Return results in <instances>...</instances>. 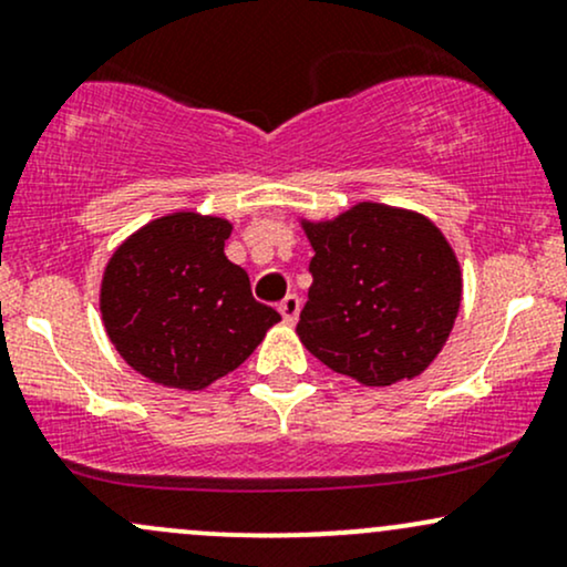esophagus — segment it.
I'll use <instances>...</instances> for the list:
<instances>
[{
    "instance_id": "1",
    "label": "esophagus",
    "mask_w": 567,
    "mask_h": 567,
    "mask_svg": "<svg viewBox=\"0 0 567 567\" xmlns=\"http://www.w3.org/2000/svg\"><path fill=\"white\" fill-rule=\"evenodd\" d=\"M279 315H282V320L288 324H296L298 315H301V301H298V296H288L282 303H279Z\"/></svg>"
}]
</instances>
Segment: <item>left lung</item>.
Masks as SVG:
<instances>
[{
	"label": "left lung",
	"instance_id": "1",
	"mask_svg": "<svg viewBox=\"0 0 567 567\" xmlns=\"http://www.w3.org/2000/svg\"><path fill=\"white\" fill-rule=\"evenodd\" d=\"M301 220L315 258L296 333L317 360L362 386H392L432 365L458 317L461 264L426 216L357 202Z\"/></svg>",
	"mask_w": 567,
	"mask_h": 567
}]
</instances>
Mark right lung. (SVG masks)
Here are the masks:
<instances>
[{"mask_svg":"<svg viewBox=\"0 0 567 567\" xmlns=\"http://www.w3.org/2000/svg\"><path fill=\"white\" fill-rule=\"evenodd\" d=\"M231 220L175 210L143 224L109 258L101 320L143 379L202 392L237 370L282 317L258 303L243 266L226 258Z\"/></svg>","mask_w":567,"mask_h":567,"instance_id":"obj_1","label":"right lung"}]
</instances>
